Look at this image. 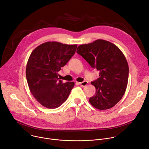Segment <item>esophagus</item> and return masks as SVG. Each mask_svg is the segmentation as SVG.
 <instances>
[{"label":"esophagus","instance_id":"esophagus-1","mask_svg":"<svg viewBox=\"0 0 149 149\" xmlns=\"http://www.w3.org/2000/svg\"><path fill=\"white\" fill-rule=\"evenodd\" d=\"M78 84L80 85V86H83V87H85V86H86L87 84H88V82L87 81H83V82H81V83H78Z\"/></svg>","mask_w":149,"mask_h":149}]
</instances>
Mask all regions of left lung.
Here are the masks:
<instances>
[{
	"instance_id": "left-lung-1",
	"label": "left lung",
	"mask_w": 149,
	"mask_h": 149,
	"mask_svg": "<svg viewBox=\"0 0 149 149\" xmlns=\"http://www.w3.org/2000/svg\"><path fill=\"white\" fill-rule=\"evenodd\" d=\"M77 52L100 71L99 78L91 82L96 94L89 99L90 103L99 110L111 109L123 97L127 87L129 67L123 53L115 45L102 39L79 45Z\"/></svg>"
}]
</instances>
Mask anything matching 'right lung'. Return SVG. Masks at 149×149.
<instances>
[{"label":"right lung","mask_w":149,"mask_h":149,"mask_svg":"<svg viewBox=\"0 0 149 149\" xmlns=\"http://www.w3.org/2000/svg\"><path fill=\"white\" fill-rule=\"evenodd\" d=\"M77 45L47 42L31 53L26 66V78L30 92L49 109L60 106L68 97L74 82L63 83L58 72L74 55Z\"/></svg>","instance_id":"add662e5"}]
</instances>
